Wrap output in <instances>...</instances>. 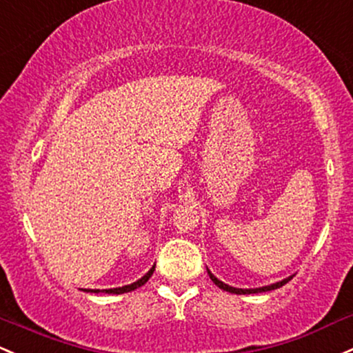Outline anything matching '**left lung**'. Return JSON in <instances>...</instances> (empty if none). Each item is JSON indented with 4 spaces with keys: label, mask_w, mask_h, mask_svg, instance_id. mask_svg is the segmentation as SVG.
I'll list each match as a JSON object with an SVG mask.
<instances>
[{
    "label": "left lung",
    "mask_w": 353,
    "mask_h": 353,
    "mask_svg": "<svg viewBox=\"0 0 353 353\" xmlns=\"http://www.w3.org/2000/svg\"><path fill=\"white\" fill-rule=\"evenodd\" d=\"M208 274H209V278H211V280H212V283H214L216 286H219V288H221V290H224V292L236 293V295H251V293L271 292V290H276V288H280V286L286 285V283H288V281L292 280V278H293V276H288V278H285V280H281V281H276V283H273V285H268V286H261V288H246V290H243V288H234V286H230V285L223 283V281L218 280V278H216L214 274H212L211 271H209V270H208Z\"/></svg>",
    "instance_id": "8db88e82"
}]
</instances>
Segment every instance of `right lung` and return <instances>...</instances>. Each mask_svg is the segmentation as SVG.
<instances>
[{
    "mask_svg": "<svg viewBox=\"0 0 353 353\" xmlns=\"http://www.w3.org/2000/svg\"><path fill=\"white\" fill-rule=\"evenodd\" d=\"M154 270H156V265L152 266V268H150L149 271H147V273L144 274V276L141 278V280H137V281H134V283H130V285H125V286H119V288H110V290H102L103 293H108V295H120V293H129V292H134V290H137L139 286H142V285H145L147 281H149V278L152 276V273H154ZM85 292H92V293H100V290H85Z\"/></svg>",
    "mask_w": 353,
    "mask_h": 353,
    "instance_id": "right-lung-1",
    "label": "right lung"
}]
</instances>
